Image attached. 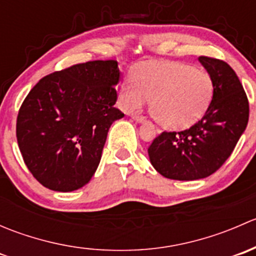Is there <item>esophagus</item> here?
Instances as JSON below:
<instances>
[{"mask_svg": "<svg viewBox=\"0 0 256 256\" xmlns=\"http://www.w3.org/2000/svg\"><path fill=\"white\" fill-rule=\"evenodd\" d=\"M131 118H132L134 120H135L136 122H138V124H142V122H144V116H140V115H132V116H131Z\"/></svg>", "mask_w": 256, "mask_h": 256, "instance_id": "esophagus-1", "label": "esophagus"}]
</instances>
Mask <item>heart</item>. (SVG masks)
<instances>
[{"label":"heart","mask_w":256,"mask_h":256,"mask_svg":"<svg viewBox=\"0 0 256 256\" xmlns=\"http://www.w3.org/2000/svg\"><path fill=\"white\" fill-rule=\"evenodd\" d=\"M214 80L207 72L180 62H150L128 76L120 94L125 112L140 109L150 99L148 110L160 126L180 130L194 125L208 110Z\"/></svg>","instance_id":"obj_1"}]
</instances>
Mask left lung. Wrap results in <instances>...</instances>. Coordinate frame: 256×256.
<instances>
[{
	"mask_svg": "<svg viewBox=\"0 0 256 256\" xmlns=\"http://www.w3.org/2000/svg\"><path fill=\"white\" fill-rule=\"evenodd\" d=\"M214 80V95L204 116L188 130L162 132L148 147L150 161L170 180L210 176L233 152L249 120V102L236 72L223 60L200 56Z\"/></svg>",
	"mask_w": 256,
	"mask_h": 256,
	"instance_id": "1",
	"label": "left lung"
}]
</instances>
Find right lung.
Instances as JSON below:
<instances>
[{
  "instance_id": "obj_1",
  "label": "right lung",
  "mask_w": 256,
  "mask_h": 256,
  "mask_svg": "<svg viewBox=\"0 0 256 256\" xmlns=\"http://www.w3.org/2000/svg\"><path fill=\"white\" fill-rule=\"evenodd\" d=\"M120 70L115 60L76 64L40 79L23 102L17 141L26 166L44 187L72 192L92 180L114 121Z\"/></svg>"
}]
</instances>
